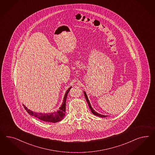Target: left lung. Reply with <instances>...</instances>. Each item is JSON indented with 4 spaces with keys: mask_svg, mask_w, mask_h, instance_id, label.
<instances>
[{
    "mask_svg": "<svg viewBox=\"0 0 155 155\" xmlns=\"http://www.w3.org/2000/svg\"><path fill=\"white\" fill-rule=\"evenodd\" d=\"M84 97H85V98L86 99V101H87V102L88 103V105H89V106L90 109V110H91V113H93V114H94V115H96V116H98V117H107V115H102V114H99V113H97L95 110H94V109L92 107V106H91V105L90 104V103L89 100V99H88V97H87V94L86 93V92L85 91H84Z\"/></svg>",
    "mask_w": 155,
    "mask_h": 155,
    "instance_id": "8db88e82",
    "label": "left lung"
}]
</instances>
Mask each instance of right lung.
I'll return each mask as SVG.
<instances>
[{
    "mask_svg": "<svg viewBox=\"0 0 155 155\" xmlns=\"http://www.w3.org/2000/svg\"><path fill=\"white\" fill-rule=\"evenodd\" d=\"M71 87H70L66 91L65 94L64 95L63 102L61 104V107L59 110L56 112L52 113H41L33 112L32 111L28 109V108L23 104L24 107L26 110L27 113L35 117H37L38 119L41 120L42 121L46 122H52V123H57L60 122L65 117V116L66 101L67 98L68 94L69 93Z\"/></svg>",
    "mask_w": 155,
    "mask_h": 155,
    "instance_id": "1",
    "label": "right lung"
}]
</instances>
